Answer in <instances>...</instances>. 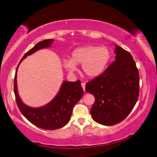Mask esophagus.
<instances>
[{
    "label": "esophagus",
    "instance_id": "obj_1",
    "mask_svg": "<svg viewBox=\"0 0 157 157\" xmlns=\"http://www.w3.org/2000/svg\"><path fill=\"white\" fill-rule=\"evenodd\" d=\"M82 87L84 91H85V83H84V82L82 83Z\"/></svg>",
    "mask_w": 157,
    "mask_h": 157
}]
</instances>
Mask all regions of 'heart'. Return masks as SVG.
<instances>
[{
  "label": "heart",
  "mask_w": 157,
  "mask_h": 157,
  "mask_svg": "<svg viewBox=\"0 0 157 157\" xmlns=\"http://www.w3.org/2000/svg\"><path fill=\"white\" fill-rule=\"evenodd\" d=\"M110 60L108 47L86 45L74 49L71 59H64L63 66L70 73L77 71V65H82L85 75L95 78L103 73Z\"/></svg>",
  "instance_id": "1"
}]
</instances>
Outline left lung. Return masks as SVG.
<instances>
[{
    "mask_svg": "<svg viewBox=\"0 0 157 157\" xmlns=\"http://www.w3.org/2000/svg\"><path fill=\"white\" fill-rule=\"evenodd\" d=\"M115 59L103 74L86 84L95 97L91 108L96 122L113 126L123 121L135 106L139 95V73L131 54L115 44Z\"/></svg>",
    "mask_w": 157,
    "mask_h": 157,
    "instance_id": "obj_1",
    "label": "left lung"
}]
</instances>
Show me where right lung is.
Returning a JSON list of instances; mask_svg holds the SVG:
<instances>
[{
    "label": "right lung",
    "mask_w": 157,
    "mask_h": 157,
    "mask_svg": "<svg viewBox=\"0 0 157 157\" xmlns=\"http://www.w3.org/2000/svg\"><path fill=\"white\" fill-rule=\"evenodd\" d=\"M54 40L53 39H47L39 42L24 54L17 68L14 82V95L19 110L30 122L37 127L45 130H55L66 126L71 119L74 105L80 100L84 93L79 80L76 82L64 80L56 95L46 105L33 108L27 105L21 101L18 93L17 81L19 64L27 56L40 49L51 47Z\"/></svg>",
    "instance_id": "obj_1"
}]
</instances>
